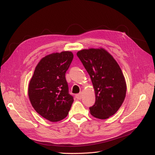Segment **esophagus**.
<instances>
[{
	"label": "esophagus",
	"mask_w": 155,
	"mask_h": 155,
	"mask_svg": "<svg viewBox=\"0 0 155 155\" xmlns=\"http://www.w3.org/2000/svg\"><path fill=\"white\" fill-rule=\"evenodd\" d=\"M83 97V93L80 92L79 94H78L76 95V97L78 100H81Z\"/></svg>",
	"instance_id": "obj_1"
}]
</instances>
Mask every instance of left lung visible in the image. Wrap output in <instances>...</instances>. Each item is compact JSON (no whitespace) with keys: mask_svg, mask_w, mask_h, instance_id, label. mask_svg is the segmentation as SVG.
Segmentation results:
<instances>
[{"mask_svg":"<svg viewBox=\"0 0 155 155\" xmlns=\"http://www.w3.org/2000/svg\"><path fill=\"white\" fill-rule=\"evenodd\" d=\"M94 88L96 102L89 108L92 116L106 120L118 110L125 100L127 85L124 74L112 55L103 48L78 51Z\"/></svg>","mask_w":155,"mask_h":155,"instance_id":"8db88e82","label":"left lung"}]
</instances>
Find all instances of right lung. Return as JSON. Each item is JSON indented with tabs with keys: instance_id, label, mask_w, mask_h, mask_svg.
Listing matches in <instances>:
<instances>
[{
	"instance_id": "right-lung-1",
	"label": "right lung",
	"mask_w": 155,
	"mask_h": 155,
	"mask_svg": "<svg viewBox=\"0 0 155 155\" xmlns=\"http://www.w3.org/2000/svg\"><path fill=\"white\" fill-rule=\"evenodd\" d=\"M73 58L70 51L46 55L37 64L29 83L28 92L32 107L51 122L66 118L74 101L65 78Z\"/></svg>"
}]
</instances>
